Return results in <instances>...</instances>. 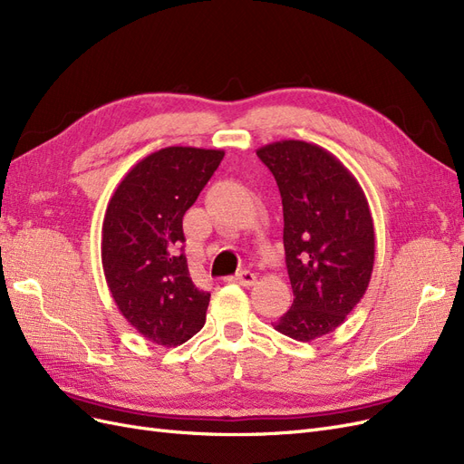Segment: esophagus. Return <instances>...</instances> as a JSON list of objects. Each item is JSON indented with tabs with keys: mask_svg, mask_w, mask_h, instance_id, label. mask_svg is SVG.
Here are the masks:
<instances>
[{
	"mask_svg": "<svg viewBox=\"0 0 464 464\" xmlns=\"http://www.w3.org/2000/svg\"><path fill=\"white\" fill-rule=\"evenodd\" d=\"M256 273H251V271H242V273H237L236 276H230L228 280L230 283H236V285H242V286H251L256 283Z\"/></svg>",
	"mask_w": 464,
	"mask_h": 464,
	"instance_id": "obj_1",
	"label": "esophagus"
}]
</instances>
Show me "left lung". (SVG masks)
Masks as SVG:
<instances>
[{
	"label": "left lung",
	"instance_id": "obj_1",
	"mask_svg": "<svg viewBox=\"0 0 464 464\" xmlns=\"http://www.w3.org/2000/svg\"><path fill=\"white\" fill-rule=\"evenodd\" d=\"M283 198L285 254L294 302L273 327L310 343L343 325L368 290L375 234L370 205L348 168L319 145L257 149Z\"/></svg>",
	"mask_w": 464,
	"mask_h": 464
}]
</instances>
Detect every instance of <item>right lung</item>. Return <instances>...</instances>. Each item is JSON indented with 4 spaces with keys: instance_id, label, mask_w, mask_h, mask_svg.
Listing matches in <instances>:
<instances>
[{
    "instance_id": "add662e5",
    "label": "right lung",
    "mask_w": 464,
    "mask_h": 464,
    "mask_svg": "<svg viewBox=\"0 0 464 464\" xmlns=\"http://www.w3.org/2000/svg\"><path fill=\"white\" fill-rule=\"evenodd\" d=\"M224 150L166 147L120 181L102 222V269L120 314L147 341L178 346L205 325L210 294L193 285L181 220Z\"/></svg>"
}]
</instances>
